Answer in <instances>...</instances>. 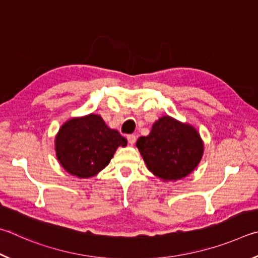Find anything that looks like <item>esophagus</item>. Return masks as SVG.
I'll use <instances>...</instances> for the list:
<instances>
[{
  "mask_svg": "<svg viewBox=\"0 0 258 258\" xmlns=\"http://www.w3.org/2000/svg\"><path fill=\"white\" fill-rule=\"evenodd\" d=\"M126 139H128V143L130 144V145H134V144L136 143L137 137L135 136V135H128V136H126Z\"/></svg>",
  "mask_w": 258,
  "mask_h": 258,
  "instance_id": "34e87169",
  "label": "esophagus"
}]
</instances>
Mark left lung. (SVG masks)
Instances as JSON below:
<instances>
[{
    "label": "left lung",
    "mask_w": 258,
    "mask_h": 258,
    "mask_svg": "<svg viewBox=\"0 0 258 258\" xmlns=\"http://www.w3.org/2000/svg\"><path fill=\"white\" fill-rule=\"evenodd\" d=\"M136 146L147 169L166 182L186 178L204 154V142L195 126L170 115L156 120Z\"/></svg>",
    "instance_id": "left-lung-1"
}]
</instances>
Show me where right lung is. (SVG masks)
Masks as SVG:
<instances>
[{"mask_svg": "<svg viewBox=\"0 0 258 258\" xmlns=\"http://www.w3.org/2000/svg\"><path fill=\"white\" fill-rule=\"evenodd\" d=\"M54 143L58 163L68 173L81 179L101 172L117 147L126 146V139L94 113L66 121Z\"/></svg>", "mask_w": 258, "mask_h": 258, "instance_id": "1", "label": "right lung"}]
</instances>
